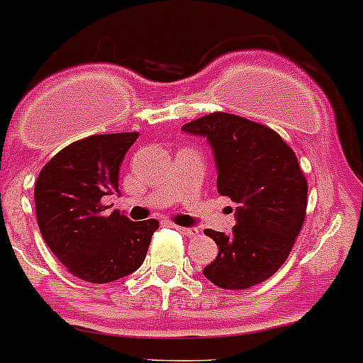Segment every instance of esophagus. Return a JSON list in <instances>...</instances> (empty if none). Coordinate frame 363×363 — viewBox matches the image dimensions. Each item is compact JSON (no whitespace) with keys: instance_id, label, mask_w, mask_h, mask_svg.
<instances>
[{"instance_id":"esophagus-1","label":"esophagus","mask_w":363,"mask_h":363,"mask_svg":"<svg viewBox=\"0 0 363 363\" xmlns=\"http://www.w3.org/2000/svg\"><path fill=\"white\" fill-rule=\"evenodd\" d=\"M174 229H178L179 233L185 235V237H196V228H182V225H174Z\"/></svg>"}]
</instances>
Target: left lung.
<instances>
[{"label":"left lung","instance_id":"1","mask_svg":"<svg viewBox=\"0 0 363 363\" xmlns=\"http://www.w3.org/2000/svg\"><path fill=\"white\" fill-rule=\"evenodd\" d=\"M184 132L207 138L218 193L237 206L233 233L206 229L218 255L203 275L225 290L255 286L284 264L305 222L308 184L296 152L270 126L225 111L191 121Z\"/></svg>","mask_w":363,"mask_h":363}]
</instances>
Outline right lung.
Listing matches in <instances>:
<instances>
[{"label": "right lung", "instance_id": "add662e5", "mask_svg": "<svg viewBox=\"0 0 363 363\" xmlns=\"http://www.w3.org/2000/svg\"><path fill=\"white\" fill-rule=\"evenodd\" d=\"M138 132L101 134L62 148L43 165L34 185L40 233L67 272L104 284L143 264L156 218L132 222L108 213L102 198L119 194L123 157Z\"/></svg>", "mask_w": 363, "mask_h": 363}]
</instances>
